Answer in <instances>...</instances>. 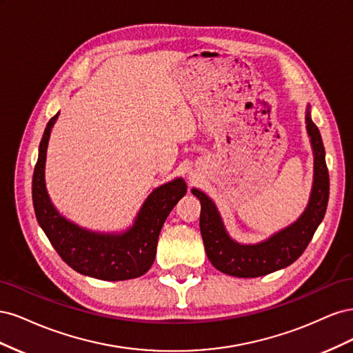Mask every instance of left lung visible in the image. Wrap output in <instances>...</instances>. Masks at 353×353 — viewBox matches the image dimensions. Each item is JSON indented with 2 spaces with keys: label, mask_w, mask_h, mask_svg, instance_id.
<instances>
[{
  "label": "left lung",
  "mask_w": 353,
  "mask_h": 353,
  "mask_svg": "<svg viewBox=\"0 0 353 353\" xmlns=\"http://www.w3.org/2000/svg\"><path fill=\"white\" fill-rule=\"evenodd\" d=\"M306 130L311 137L314 150V184L311 197L301 218L265 241L258 244H240L234 241L223 227L215 203L200 190H191L201 205L200 232L205 250L210 263L218 271L240 279H253V276L271 274L292 265L312 240L327 210L330 176L323 138L312 122L309 105L306 109Z\"/></svg>",
  "instance_id": "left-lung-1"
}]
</instances>
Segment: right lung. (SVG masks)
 <instances>
[{
  "label": "right lung",
  "instance_id": "1",
  "mask_svg": "<svg viewBox=\"0 0 353 353\" xmlns=\"http://www.w3.org/2000/svg\"><path fill=\"white\" fill-rule=\"evenodd\" d=\"M57 116L59 113L52 116L46 126L32 178V200L38 223L60 258L77 272L104 281L141 276L154 262L159 234L168 215L187 193L185 181L176 178L157 187L145 199L134 225L122 234L92 232L78 227L52 206L46 187L47 147Z\"/></svg>",
  "mask_w": 353,
  "mask_h": 353
}]
</instances>
